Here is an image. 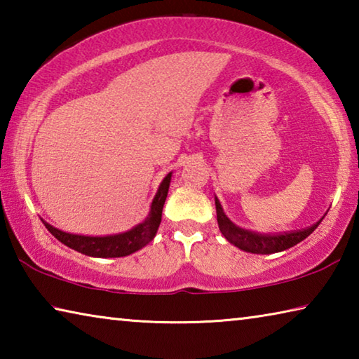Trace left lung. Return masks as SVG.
I'll list each match as a JSON object with an SVG mask.
<instances>
[{"mask_svg": "<svg viewBox=\"0 0 359 359\" xmlns=\"http://www.w3.org/2000/svg\"><path fill=\"white\" fill-rule=\"evenodd\" d=\"M215 209H217V222L218 228H220L222 234L226 238L228 242L236 245L241 250L248 253H258V255H271L277 252H283L287 248L299 244L307 236H311L320 222L313 223L312 226L306 229L297 231H288V233H278V234H261L255 233V231H248L238 226L229 218L224 215L223 208L218 199L215 198Z\"/></svg>", "mask_w": 359, "mask_h": 359, "instance_id": "obj_1", "label": "left lung"}]
</instances>
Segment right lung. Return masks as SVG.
Instances as JSON below:
<instances>
[{
  "label": "right lung",
  "mask_w": 359,
  "mask_h": 359,
  "mask_svg": "<svg viewBox=\"0 0 359 359\" xmlns=\"http://www.w3.org/2000/svg\"><path fill=\"white\" fill-rule=\"evenodd\" d=\"M172 172H169L163 182L160 184V188L155 194L154 201L150 205V212L147 218L142 223L136 224L135 228H131L126 233L112 234V236H79V234H69L65 233L62 229L53 228L52 224H46V228L50 231L52 236L62 242V244L68 245L72 250L79 253L88 255V257L95 258H120L131 255L137 250H141L149 242L155 238L158 226L161 223V214H163V205H165L169 184H171Z\"/></svg>",
  "instance_id": "right-lung-1"
}]
</instances>
